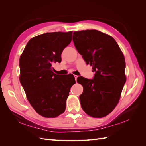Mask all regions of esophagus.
I'll return each instance as SVG.
<instances>
[{
    "label": "esophagus",
    "instance_id": "1",
    "mask_svg": "<svg viewBox=\"0 0 146 146\" xmlns=\"http://www.w3.org/2000/svg\"><path fill=\"white\" fill-rule=\"evenodd\" d=\"M74 77H75V80H76V81H77V79L78 76H74Z\"/></svg>",
    "mask_w": 146,
    "mask_h": 146
}]
</instances>
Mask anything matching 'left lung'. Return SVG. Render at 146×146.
I'll return each instance as SVG.
<instances>
[{
    "label": "left lung",
    "mask_w": 146,
    "mask_h": 146,
    "mask_svg": "<svg viewBox=\"0 0 146 146\" xmlns=\"http://www.w3.org/2000/svg\"><path fill=\"white\" fill-rule=\"evenodd\" d=\"M72 39L78 52L95 72L92 79L77 80L83 87L82 108L91 117H105L116 107L126 82L124 56L113 38L98 30L74 32Z\"/></svg>",
    "instance_id": "8db88e82"
}]
</instances>
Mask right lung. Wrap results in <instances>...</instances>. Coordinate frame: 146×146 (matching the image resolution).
Instances as JSON below:
<instances>
[{"label": "right lung", "instance_id": "right-lung-1", "mask_svg": "<svg viewBox=\"0 0 146 146\" xmlns=\"http://www.w3.org/2000/svg\"><path fill=\"white\" fill-rule=\"evenodd\" d=\"M72 32L46 33L31 39L20 56L19 80L30 105L39 114L55 117L64 112L73 75L54 73L52 64L61 61L64 48L72 40Z\"/></svg>", "mask_w": 146, "mask_h": 146}]
</instances>
